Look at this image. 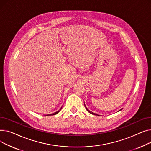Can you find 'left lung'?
I'll return each instance as SVG.
<instances>
[{"mask_svg":"<svg viewBox=\"0 0 151 151\" xmlns=\"http://www.w3.org/2000/svg\"><path fill=\"white\" fill-rule=\"evenodd\" d=\"M85 107H86V109H87V111H88L89 113H91V114H93V115H96V116H99V115H98L97 114H96V113H93V112H91V111H90L86 108V105H85Z\"/></svg>","mask_w":151,"mask_h":151,"instance_id":"1","label":"left lung"}]
</instances>
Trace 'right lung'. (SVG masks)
Here are the masks:
<instances>
[{
  "mask_svg": "<svg viewBox=\"0 0 151 151\" xmlns=\"http://www.w3.org/2000/svg\"><path fill=\"white\" fill-rule=\"evenodd\" d=\"M62 109V108H60V109L59 111H58L57 112H55V113H53V114H48V115H49V116H51V115H52H52H55V114H58V113H59V111H60V109ZM48 115H47V116H48Z\"/></svg>",
  "mask_w": 151,
  "mask_h": 151,
  "instance_id": "right-lung-1",
  "label": "right lung"
}]
</instances>
